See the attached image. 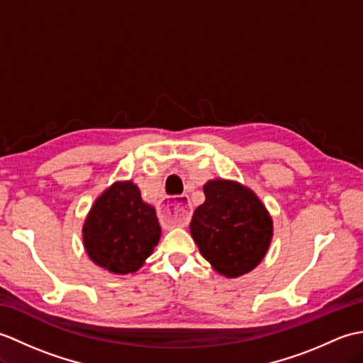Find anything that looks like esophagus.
Wrapping results in <instances>:
<instances>
[{"mask_svg": "<svg viewBox=\"0 0 363 363\" xmlns=\"http://www.w3.org/2000/svg\"><path fill=\"white\" fill-rule=\"evenodd\" d=\"M159 217L168 226H184L191 217V206L187 195L167 196L159 207Z\"/></svg>", "mask_w": 363, "mask_h": 363, "instance_id": "1", "label": "esophagus"}]
</instances>
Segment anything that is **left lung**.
<instances>
[{"mask_svg":"<svg viewBox=\"0 0 363 363\" xmlns=\"http://www.w3.org/2000/svg\"><path fill=\"white\" fill-rule=\"evenodd\" d=\"M203 190L206 201L190 223L201 256L229 279L252 272L273 238V218L265 204L250 187L223 177L207 181Z\"/></svg>","mask_w":363,"mask_h":363,"instance_id":"left-lung-1","label":"left lung"}]
</instances>
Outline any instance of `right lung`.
I'll return each instance as SVG.
<instances>
[{
	"label": "right lung",
	"mask_w": 363,
	"mask_h": 363,
	"mask_svg": "<svg viewBox=\"0 0 363 363\" xmlns=\"http://www.w3.org/2000/svg\"><path fill=\"white\" fill-rule=\"evenodd\" d=\"M156 209L133 181H117L91 204L82 225L89 259L112 274L140 269L160 240Z\"/></svg>",
	"instance_id": "1"
}]
</instances>
